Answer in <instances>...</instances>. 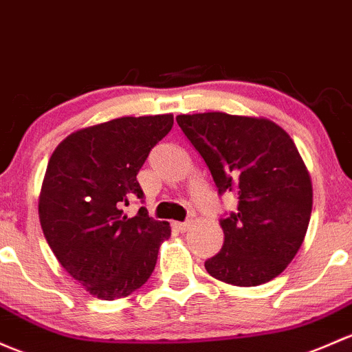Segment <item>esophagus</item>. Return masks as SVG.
<instances>
[{
	"mask_svg": "<svg viewBox=\"0 0 352 352\" xmlns=\"http://www.w3.org/2000/svg\"><path fill=\"white\" fill-rule=\"evenodd\" d=\"M190 223H173V229L179 232H187L190 229Z\"/></svg>",
	"mask_w": 352,
	"mask_h": 352,
	"instance_id": "1",
	"label": "esophagus"
}]
</instances>
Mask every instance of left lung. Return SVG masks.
<instances>
[{
	"label": "left lung",
	"instance_id": "left-lung-1",
	"mask_svg": "<svg viewBox=\"0 0 352 352\" xmlns=\"http://www.w3.org/2000/svg\"><path fill=\"white\" fill-rule=\"evenodd\" d=\"M177 123L219 194L238 197V210L219 221L224 244L206 261L207 273L236 287L278 276L300 250L312 212V182L294 140L266 118L219 111L180 114Z\"/></svg>",
	"mask_w": 352,
	"mask_h": 352
}]
</instances>
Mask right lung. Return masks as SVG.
I'll use <instances>...</instances> for the list:
<instances>
[{"instance_id":"add662e5","label":"right lung","mask_w":352,"mask_h":352,"mask_svg":"<svg viewBox=\"0 0 352 352\" xmlns=\"http://www.w3.org/2000/svg\"><path fill=\"white\" fill-rule=\"evenodd\" d=\"M173 126V114L124 116L70 133L52 153L38 197L43 234L58 263L101 300L128 297L150 278L170 238L165 221L145 207L136 175Z\"/></svg>"}]
</instances>
